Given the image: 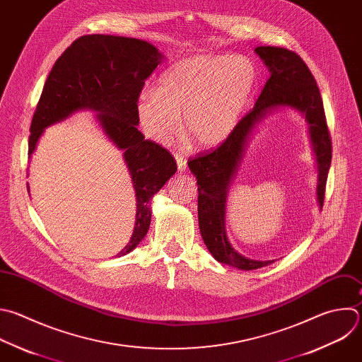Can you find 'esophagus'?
I'll use <instances>...</instances> for the list:
<instances>
[{
    "instance_id": "obj_1",
    "label": "esophagus",
    "mask_w": 362,
    "mask_h": 362,
    "mask_svg": "<svg viewBox=\"0 0 362 362\" xmlns=\"http://www.w3.org/2000/svg\"><path fill=\"white\" fill-rule=\"evenodd\" d=\"M175 159H176V163H177V169H179L180 172H185L186 168H187V160H186V158L176 152V153H175Z\"/></svg>"
}]
</instances>
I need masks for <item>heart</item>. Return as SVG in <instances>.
Returning a JSON list of instances; mask_svg holds the SVG:
<instances>
[{
	"label": "heart",
	"mask_w": 362,
	"mask_h": 362,
	"mask_svg": "<svg viewBox=\"0 0 362 362\" xmlns=\"http://www.w3.org/2000/svg\"><path fill=\"white\" fill-rule=\"evenodd\" d=\"M259 82L257 65L245 55H196L168 68L156 89H144L136 112L144 132L170 142L180 128L197 148L221 145L237 128Z\"/></svg>",
	"instance_id": "1"
}]
</instances>
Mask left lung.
<instances>
[{"label":"left lung","instance_id":"8db88e82","mask_svg":"<svg viewBox=\"0 0 362 362\" xmlns=\"http://www.w3.org/2000/svg\"><path fill=\"white\" fill-rule=\"evenodd\" d=\"M255 51L270 69V78L255 107L240 120L234 132L216 151L189 162L190 172L197 179L199 227L206 247L217 262L246 272L274 263V260L260 262L242 256L233 249L226 235L227 192L237 173V166L245 156L253 129L279 107H294L305 116L318 165L317 199L321 207L332 152L321 93L301 57L279 47H257Z\"/></svg>","mask_w":362,"mask_h":362}]
</instances>
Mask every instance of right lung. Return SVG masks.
Segmentation results:
<instances>
[{
	"label": "right lung",
	"instance_id": "add662e5",
	"mask_svg": "<svg viewBox=\"0 0 362 362\" xmlns=\"http://www.w3.org/2000/svg\"><path fill=\"white\" fill-rule=\"evenodd\" d=\"M162 58L152 44L142 40L102 34L79 37L54 64L30 128L31 158L45 128L76 110L98 112L95 117L105 135L124 151L136 193L134 233L117 257L142 242L151 226L149 203L177 170L170 152L138 131L136 100Z\"/></svg>",
	"mask_w": 362,
	"mask_h": 362
}]
</instances>
